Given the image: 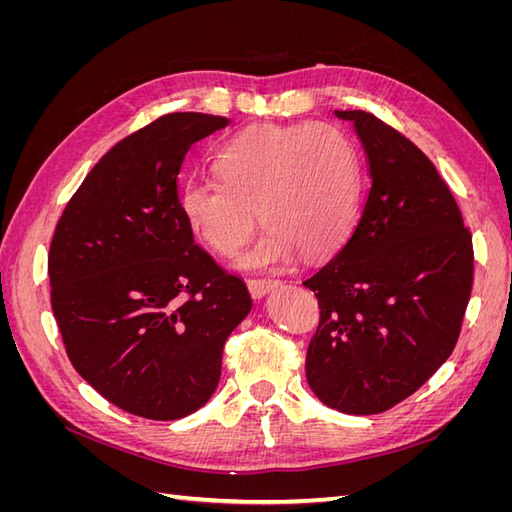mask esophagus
<instances>
[{
	"label": "esophagus",
	"mask_w": 512,
	"mask_h": 512,
	"mask_svg": "<svg viewBox=\"0 0 512 512\" xmlns=\"http://www.w3.org/2000/svg\"><path fill=\"white\" fill-rule=\"evenodd\" d=\"M277 286H280V280H267V277H254V280H247V288H250V294L254 299H262Z\"/></svg>",
	"instance_id": "obj_1"
}]
</instances>
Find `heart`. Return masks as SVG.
Returning a JSON list of instances; mask_svg holds the SVG:
<instances>
[{
    "instance_id": "1",
    "label": "heart",
    "mask_w": 512,
    "mask_h": 512,
    "mask_svg": "<svg viewBox=\"0 0 512 512\" xmlns=\"http://www.w3.org/2000/svg\"><path fill=\"white\" fill-rule=\"evenodd\" d=\"M220 179H188L179 209L209 250L235 256L260 222L265 235L239 267L282 269L297 258L335 252L361 207V160L329 123H254L215 151Z\"/></svg>"
}]
</instances>
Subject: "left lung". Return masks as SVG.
<instances>
[{
	"label": "left lung",
	"mask_w": 512,
	"mask_h": 512,
	"mask_svg": "<svg viewBox=\"0 0 512 512\" xmlns=\"http://www.w3.org/2000/svg\"><path fill=\"white\" fill-rule=\"evenodd\" d=\"M335 115L352 121L371 181L346 245L303 282L320 307L305 374L324 406L378 414L451 356L472 292V235L412 141L371 113Z\"/></svg>",
	"instance_id": "8db88e82"
}]
</instances>
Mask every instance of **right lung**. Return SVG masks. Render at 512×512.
Masks as SVG:
<instances>
[{"instance_id": "add662e5", "label": "right lung", "mask_w": 512, "mask_h": 512, "mask_svg": "<svg viewBox=\"0 0 512 512\" xmlns=\"http://www.w3.org/2000/svg\"><path fill=\"white\" fill-rule=\"evenodd\" d=\"M226 117L170 113L119 141L61 213L49 252L51 305L68 359L130 414L175 421L218 389L228 335L250 314L183 220L177 177Z\"/></svg>"}]
</instances>
